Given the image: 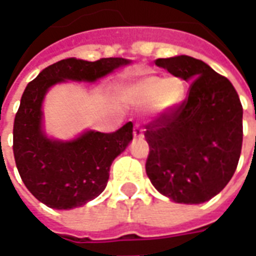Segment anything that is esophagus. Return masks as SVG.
<instances>
[{
  "label": "esophagus",
  "instance_id": "obj_1",
  "mask_svg": "<svg viewBox=\"0 0 256 256\" xmlns=\"http://www.w3.org/2000/svg\"><path fill=\"white\" fill-rule=\"evenodd\" d=\"M133 137L136 140H137V138H142V137H144V132H142V128H140L138 124H137V126H134Z\"/></svg>",
  "mask_w": 256,
  "mask_h": 256
}]
</instances>
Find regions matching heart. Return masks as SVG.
<instances>
[{
  "label": "heart",
  "instance_id": "heart-1",
  "mask_svg": "<svg viewBox=\"0 0 256 256\" xmlns=\"http://www.w3.org/2000/svg\"><path fill=\"white\" fill-rule=\"evenodd\" d=\"M123 98L133 106L150 104L156 115H166L174 111L184 100L185 86L180 78L146 74L128 84L122 92Z\"/></svg>",
  "mask_w": 256,
  "mask_h": 256
}]
</instances>
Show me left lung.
Here are the masks:
<instances>
[{"mask_svg":"<svg viewBox=\"0 0 256 256\" xmlns=\"http://www.w3.org/2000/svg\"><path fill=\"white\" fill-rule=\"evenodd\" d=\"M158 67L190 84L177 110L146 126L145 170L172 202L200 204L225 188L242 144V106L230 80L190 56L158 58Z\"/></svg>","mask_w":256,"mask_h":256,"instance_id":"8db88e82","label":"left lung"}]
</instances>
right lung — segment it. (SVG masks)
Masks as SVG:
<instances>
[{
    "label": "right lung",
    "instance_id": "right-lung-1",
    "mask_svg": "<svg viewBox=\"0 0 256 256\" xmlns=\"http://www.w3.org/2000/svg\"><path fill=\"white\" fill-rule=\"evenodd\" d=\"M130 63L122 58H64L42 70L27 84L14 116V162L26 188L48 207L71 210L97 198L106 189L114 159L133 140V123L115 133L84 130L72 140H56L44 128L45 96L54 84H93Z\"/></svg>",
    "mask_w": 256,
    "mask_h": 256
}]
</instances>
